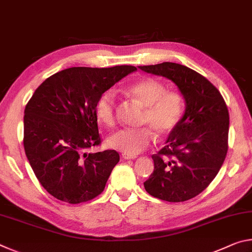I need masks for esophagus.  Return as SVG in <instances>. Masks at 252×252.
<instances>
[{"label":"esophagus","mask_w":252,"mask_h":252,"mask_svg":"<svg viewBox=\"0 0 252 252\" xmlns=\"http://www.w3.org/2000/svg\"><path fill=\"white\" fill-rule=\"evenodd\" d=\"M122 158L125 160H133V159H135V156H130V155H126V153H123L122 155Z\"/></svg>","instance_id":"esophagus-1"}]
</instances>
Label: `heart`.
Segmentation results:
<instances>
[{
  "mask_svg": "<svg viewBox=\"0 0 252 252\" xmlns=\"http://www.w3.org/2000/svg\"><path fill=\"white\" fill-rule=\"evenodd\" d=\"M126 94L144 105L140 127H126L109 139V146L130 156L142 152L153 139L164 138L176 130L185 112V101L178 91L165 90L161 81L143 78L125 88ZM97 121L108 127L116 126V97L105 91L97 97L94 105Z\"/></svg>",
  "mask_w": 252,
  "mask_h": 252,
  "instance_id": "heart-1",
  "label": "heart"
}]
</instances>
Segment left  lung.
<instances>
[{"label": "left lung", "mask_w": 252, "mask_h": 252, "mask_svg": "<svg viewBox=\"0 0 252 252\" xmlns=\"http://www.w3.org/2000/svg\"><path fill=\"white\" fill-rule=\"evenodd\" d=\"M139 67L171 80L186 101L181 122L152 156L155 170L144 188L164 201H187L210 185L227 156V104L218 89L190 67L172 62Z\"/></svg>", "instance_id": "8db88e82"}]
</instances>
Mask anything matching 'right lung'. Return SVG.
I'll list each match as a JSON object with an SVG mask.
<instances>
[{
    "label": "right lung",
    "instance_id": "right-lung-1",
    "mask_svg": "<svg viewBox=\"0 0 252 252\" xmlns=\"http://www.w3.org/2000/svg\"><path fill=\"white\" fill-rule=\"evenodd\" d=\"M135 70L70 67L33 93L24 110V150L37 180L54 198L76 204L104 190L120 156L116 150L85 152L101 144L94 105L100 94Z\"/></svg>",
    "mask_w": 252,
    "mask_h": 252
}]
</instances>
